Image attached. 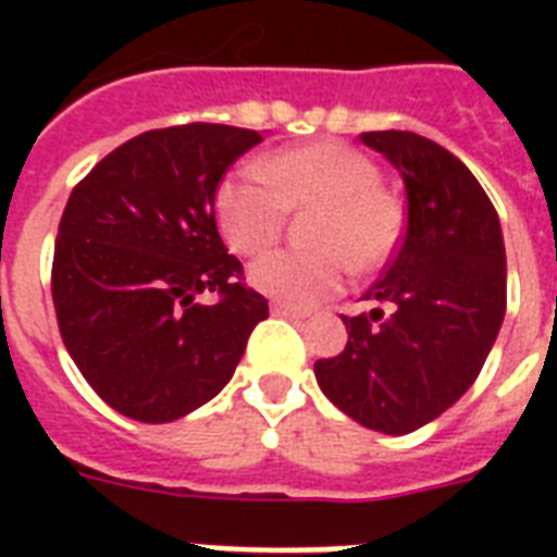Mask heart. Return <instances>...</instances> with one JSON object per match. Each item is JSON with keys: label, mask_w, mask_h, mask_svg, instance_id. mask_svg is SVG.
<instances>
[{"label": "heart", "mask_w": 557, "mask_h": 557, "mask_svg": "<svg viewBox=\"0 0 557 557\" xmlns=\"http://www.w3.org/2000/svg\"><path fill=\"white\" fill-rule=\"evenodd\" d=\"M393 236H396V222H393V210L384 205V199H370V205H367V210L361 213V225H358V243L367 245V248H372V251L379 253V257H384L387 253V248L393 245ZM306 297L309 300H318L321 297V292H314V288H309L306 292Z\"/></svg>", "instance_id": "obj_1"}]
</instances>
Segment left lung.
<instances>
[{
    "label": "left lung",
    "instance_id": "8db88e82",
    "mask_svg": "<svg viewBox=\"0 0 557 557\" xmlns=\"http://www.w3.org/2000/svg\"><path fill=\"white\" fill-rule=\"evenodd\" d=\"M260 133L150 129L121 144L65 201L51 265L60 335L121 416L164 424L225 387L269 300L216 231V187Z\"/></svg>",
    "mask_w": 557,
    "mask_h": 557
}]
</instances>
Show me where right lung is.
I'll use <instances>...</instances> for the list:
<instances>
[{"label":"right lung","mask_w":557,"mask_h":557,"mask_svg":"<svg viewBox=\"0 0 557 557\" xmlns=\"http://www.w3.org/2000/svg\"><path fill=\"white\" fill-rule=\"evenodd\" d=\"M405 182V227L387 269L347 314V347L314 361L349 419L410 433L445 413L483 370L506 312V248L471 170L416 133H367Z\"/></svg>","instance_id":"obj_1"}]
</instances>
